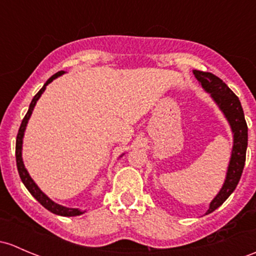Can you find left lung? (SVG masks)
Here are the masks:
<instances>
[{
  "label": "left lung",
  "instance_id": "1",
  "mask_svg": "<svg viewBox=\"0 0 256 256\" xmlns=\"http://www.w3.org/2000/svg\"><path fill=\"white\" fill-rule=\"evenodd\" d=\"M192 72L201 87L205 90V92L210 93L212 100L223 112L230 124L233 135L232 154L230 158L224 182H223L218 194L210 202V207L206 212V214H208L218 208L230 198V195L234 192L239 180H240L244 164H246V147H248V126H246L243 108H242L239 98L222 80L210 72L198 71V70H194Z\"/></svg>",
  "mask_w": 256,
  "mask_h": 256
}]
</instances>
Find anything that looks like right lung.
Segmentation results:
<instances>
[{
  "label": "right lung",
  "mask_w": 256,
  "mask_h": 256,
  "mask_svg": "<svg viewBox=\"0 0 256 256\" xmlns=\"http://www.w3.org/2000/svg\"><path fill=\"white\" fill-rule=\"evenodd\" d=\"M64 74V71H60V72H58V74H54V76H51L50 78L46 80V83H45V84L42 86V90H40L39 92H38L36 96H34L33 100H32L30 106H29L28 112H26V116H24L23 121H22L20 131H18V135H17V140H16V160H17L18 173H20V176L22 182H23V184L26 185V189H28V192H30L32 195H33L34 198H36V200L39 201V202L45 207V208L49 210V211L52 212V214H58V216L72 217V216H80V214H84L86 211H80V208H71V207H66V206H62V205H58V204H56L55 201L51 200V198L46 195V194H44V192H42V190H40V188L36 184V182H34V180L32 179V176H29L28 170H26V166H24L23 157H22V150H23L24 132H26V124H28L29 119H30L32 112H33V110H34V106H36V102L39 100V98H40V96H42V94L44 93L45 90H46V86L50 84V83L52 82L54 80L58 78V77L62 76ZM122 156L124 154H121L120 157H122Z\"/></svg>",
  "instance_id": "right-lung-1"
}]
</instances>
